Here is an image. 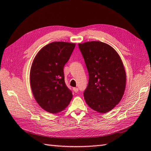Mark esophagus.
I'll return each mask as SVG.
<instances>
[{
  "mask_svg": "<svg viewBox=\"0 0 151 151\" xmlns=\"http://www.w3.org/2000/svg\"><path fill=\"white\" fill-rule=\"evenodd\" d=\"M73 91H75V93H77L78 91V89L77 88H73Z\"/></svg>",
  "mask_w": 151,
  "mask_h": 151,
  "instance_id": "34e87169",
  "label": "esophagus"
}]
</instances>
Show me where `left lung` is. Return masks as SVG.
Instances as JSON below:
<instances>
[{
    "label": "left lung",
    "mask_w": 151,
    "mask_h": 151,
    "mask_svg": "<svg viewBox=\"0 0 151 151\" xmlns=\"http://www.w3.org/2000/svg\"><path fill=\"white\" fill-rule=\"evenodd\" d=\"M89 73L84 92L89 107L104 114L121 100L126 86V72L123 62L113 47L101 41L78 43Z\"/></svg>",
    "instance_id": "left-lung-1"
}]
</instances>
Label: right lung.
<instances>
[{
	"instance_id": "add662e5",
	"label": "right lung",
	"mask_w": 151,
	"mask_h": 151,
	"mask_svg": "<svg viewBox=\"0 0 151 151\" xmlns=\"http://www.w3.org/2000/svg\"><path fill=\"white\" fill-rule=\"evenodd\" d=\"M75 45L63 41L50 43L37 52L32 64V91L37 104L49 113L65 110L72 99V92L65 83L63 67Z\"/></svg>"
}]
</instances>
